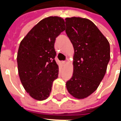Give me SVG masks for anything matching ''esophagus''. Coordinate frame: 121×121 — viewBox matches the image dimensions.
<instances>
[{
	"instance_id": "obj_1",
	"label": "esophagus",
	"mask_w": 121,
	"mask_h": 121,
	"mask_svg": "<svg viewBox=\"0 0 121 121\" xmlns=\"http://www.w3.org/2000/svg\"><path fill=\"white\" fill-rule=\"evenodd\" d=\"M62 63H63V64H65L66 61H62Z\"/></svg>"
}]
</instances>
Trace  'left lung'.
<instances>
[{"mask_svg":"<svg viewBox=\"0 0 121 121\" xmlns=\"http://www.w3.org/2000/svg\"><path fill=\"white\" fill-rule=\"evenodd\" d=\"M65 32L73 45L74 71L66 82L69 93L76 99L86 98L99 87L110 60L108 41L87 19H65Z\"/></svg>","mask_w":121,"mask_h":121,"instance_id":"8db88e82","label":"left lung"}]
</instances>
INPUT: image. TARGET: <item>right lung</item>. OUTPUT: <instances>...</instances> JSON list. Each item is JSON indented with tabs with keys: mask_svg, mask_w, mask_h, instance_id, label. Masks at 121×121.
Wrapping results in <instances>:
<instances>
[{
	"mask_svg": "<svg viewBox=\"0 0 121 121\" xmlns=\"http://www.w3.org/2000/svg\"><path fill=\"white\" fill-rule=\"evenodd\" d=\"M64 30L63 19L47 17L32 28L20 43L17 58L20 80L26 92L35 100L47 99L53 81L58 78L54 43Z\"/></svg>",
	"mask_w": 121,
	"mask_h": 121,
	"instance_id": "obj_1",
	"label": "right lung"
}]
</instances>
